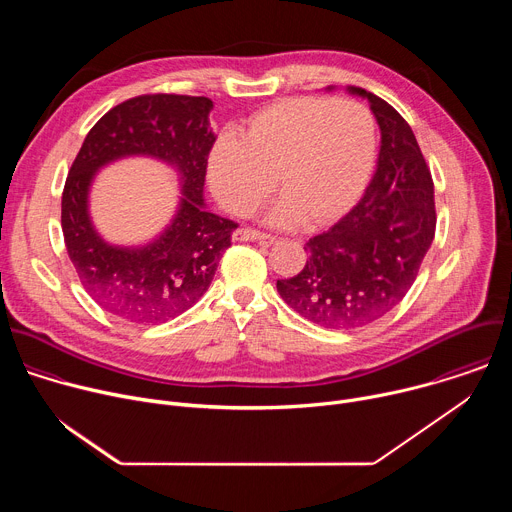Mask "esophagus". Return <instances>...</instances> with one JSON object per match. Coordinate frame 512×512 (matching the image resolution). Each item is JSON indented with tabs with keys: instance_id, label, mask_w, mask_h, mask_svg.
Wrapping results in <instances>:
<instances>
[{
	"instance_id": "34e87169",
	"label": "esophagus",
	"mask_w": 512,
	"mask_h": 512,
	"mask_svg": "<svg viewBox=\"0 0 512 512\" xmlns=\"http://www.w3.org/2000/svg\"><path fill=\"white\" fill-rule=\"evenodd\" d=\"M233 241L235 243H243V241H263V243H273V237L265 235V233H259V231H253V229H237L233 233Z\"/></svg>"
}]
</instances>
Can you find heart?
I'll return each instance as SVG.
<instances>
[{
	"label": "heart",
	"instance_id": "1",
	"mask_svg": "<svg viewBox=\"0 0 512 512\" xmlns=\"http://www.w3.org/2000/svg\"><path fill=\"white\" fill-rule=\"evenodd\" d=\"M223 135L208 154V182L225 208L251 214L273 192L269 223L308 231L334 225L358 202L375 166V127L348 101L281 99Z\"/></svg>",
	"mask_w": 512,
	"mask_h": 512
}]
</instances>
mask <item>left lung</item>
Instances as JSON below:
<instances>
[{"label": "left lung", "instance_id": "1", "mask_svg": "<svg viewBox=\"0 0 512 512\" xmlns=\"http://www.w3.org/2000/svg\"><path fill=\"white\" fill-rule=\"evenodd\" d=\"M334 91V87H328ZM367 99L381 129L377 172L360 202L306 243V267L277 279L283 302L322 328H358L393 310L413 285L435 235L433 180L407 121L377 95Z\"/></svg>", "mask_w": 512, "mask_h": 512}]
</instances>
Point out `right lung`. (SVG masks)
Segmentation results:
<instances>
[{
	"mask_svg": "<svg viewBox=\"0 0 512 512\" xmlns=\"http://www.w3.org/2000/svg\"><path fill=\"white\" fill-rule=\"evenodd\" d=\"M212 101L143 95L105 113L83 141L62 192V233L87 294L135 324L168 322L208 289L237 223L206 208L204 176L216 135ZM125 157H152L179 176L181 198L171 223L141 246H115L94 229L88 200L96 174Z\"/></svg>",
	"mask_w": 512,
	"mask_h": 512,
	"instance_id": "right-lung-1",
	"label": "right lung"
}]
</instances>
